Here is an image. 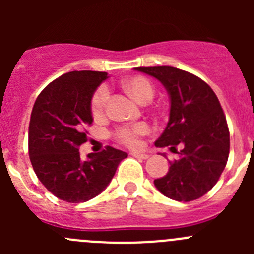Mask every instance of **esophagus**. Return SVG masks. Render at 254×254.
Listing matches in <instances>:
<instances>
[{"instance_id": "1", "label": "esophagus", "mask_w": 254, "mask_h": 254, "mask_svg": "<svg viewBox=\"0 0 254 254\" xmlns=\"http://www.w3.org/2000/svg\"><path fill=\"white\" fill-rule=\"evenodd\" d=\"M131 156H134V157L136 158H140V160H147L148 158V155H146V153H137V152H131L130 153Z\"/></svg>"}]
</instances>
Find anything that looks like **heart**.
I'll return each instance as SVG.
<instances>
[{"label":"heart","mask_w":254,"mask_h":254,"mask_svg":"<svg viewBox=\"0 0 254 254\" xmlns=\"http://www.w3.org/2000/svg\"><path fill=\"white\" fill-rule=\"evenodd\" d=\"M124 88L127 93L139 103H147L155 96V88L152 83L147 78L142 76H135V77L127 78L124 81ZM109 91L106 86L99 87L96 93L92 97L91 108L94 117H101L106 112L107 103H108ZM148 132V127L145 123L134 125L131 127H122L115 132V136L119 141L127 143L129 146L139 145V137L143 136Z\"/></svg>","instance_id":"obj_1"}]
</instances>
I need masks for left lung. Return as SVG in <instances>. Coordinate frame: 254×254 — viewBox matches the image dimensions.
<instances>
[{
	"mask_svg": "<svg viewBox=\"0 0 254 254\" xmlns=\"http://www.w3.org/2000/svg\"><path fill=\"white\" fill-rule=\"evenodd\" d=\"M163 84L170 97V119L156 147L182 146L179 160L155 187L167 198L190 201L206 194L225 170L230 132L216 94L201 78L171 66L136 67Z\"/></svg>",
	"mask_w": 254,
	"mask_h": 254,
	"instance_id": "left-lung-1",
	"label": "left lung"
}]
</instances>
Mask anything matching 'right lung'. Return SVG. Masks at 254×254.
Returning <instances> with one entry per match:
<instances>
[{
  "label": "right lung",
  "mask_w": 254,
  "mask_h": 254,
  "mask_svg": "<svg viewBox=\"0 0 254 254\" xmlns=\"http://www.w3.org/2000/svg\"><path fill=\"white\" fill-rule=\"evenodd\" d=\"M108 78L99 71H71L48 84L38 96L29 123V157L45 188L67 203H84L111 183L122 150L107 146L99 153L79 157L92 124L91 102L99 84Z\"/></svg>",
  "instance_id": "right-lung-1"
}]
</instances>
